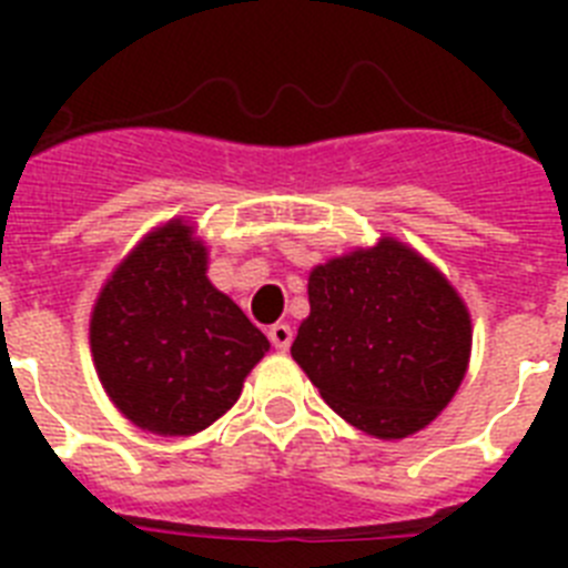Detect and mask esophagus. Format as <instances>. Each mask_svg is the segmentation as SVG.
I'll use <instances>...</instances> for the list:
<instances>
[{
  "instance_id": "34e87169",
  "label": "esophagus",
  "mask_w": 568,
  "mask_h": 568,
  "mask_svg": "<svg viewBox=\"0 0 568 568\" xmlns=\"http://www.w3.org/2000/svg\"><path fill=\"white\" fill-rule=\"evenodd\" d=\"M267 335L270 341H273L275 349H281V353H287L290 344H293V327H290V324H273Z\"/></svg>"
}]
</instances>
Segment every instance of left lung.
<instances>
[{"mask_svg":"<svg viewBox=\"0 0 568 568\" xmlns=\"http://www.w3.org/2000/svg\"><path fill=\"white\" fill-rule=\"evenodd\" d=\"M293 358L346 424L395 440L424 429L458 393L469 310L444 273L395 239L318 264Z\"/></svg>","mask_w":568,"mask_h":568,"instance_id":"obj_1","label":"left lung"}]
</instances>
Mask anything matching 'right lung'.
<instances>
[{"label": "right lung", "instance_id": "1", "mask_svg": "<svg viewBox=\"0 0 568 568\" xmlns=\"http://www.w3.org/2000/svg\"><path fill=\"white\" fill-rule=\"evenodd\" d=\"M270 349L210 284L207 247L173 219L113 270L90 315V353L119 413L155 435H195L239 400Z\"/></svg>", "mask_w": 568, "mask_h": 568}]
</instances>
